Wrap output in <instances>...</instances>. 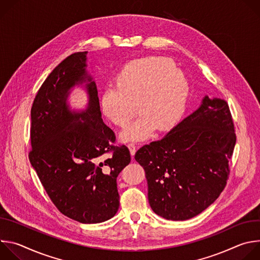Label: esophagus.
I'll use <instances>...</instances> for the list:
<instances>
[{
  "mask_svg": "<svg viewBox=\"0 0 260 260\" xmlns=\"http://www.w3.org/2000/svg\"><path fill=\"white\" fill-rule=\"evenodd\" d=\"M127 147H128V149H129V152H131V154H132V156L134 157V155H135V153H136V151H137V146H136L134 143H129V144L127 145Z\"/></svg>",
  "mask_w": 260,
  "mask_h": 260,
  "instance_id": "obj_1",
  "label": "esophagus"
}]
</instances>
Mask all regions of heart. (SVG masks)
<instances>
[{"instance_id": "obj_1", "label": "heart", "mask_w": 260, "mask_h": 260, "mask_svg": "<svg viewBox=\"0 0 260 260\" xmlns=\"http://www.w3.org/2000/svg\"><path fill=\"white\" fill-rule=\"evenodd\" d=\"M189 83L173 61L148 56L127 62L115 77V86L101 95L103 114L115 125L125 127L138 113L143 114L121 135L124 141H142L158 131L173 127L184 114Z\"/></svg>"}]
</instances>
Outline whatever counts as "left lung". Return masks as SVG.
I'll return each mask as SVG.
<instances>
[{"label": "left lung", "instance_id": "1", "mask_svg": "<svg viewBox=\"0 0 260 260\" xmlns=\"http://www.w3.org/2000/svg\"><path fill=\"white\" fill-rule=\"evenodd\" d=\"M236 141L229 104L205 96L161 140L141 147L135 159L145 171L154 213L183 221L213 204L226 186Z\"/></svg>", "mask_w": 260, "mask_h": 260}]
</instances>
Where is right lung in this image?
<instances>
[{"instance_id":"right-lung-1","label":"right lung","mask_w":260,"mask_h":260,"mask_svg":"<svg viewBox=\"0 0 260 260\" xmlns=\"http://www.w3.org/2000/svg\"><path fill=\"white\" fill-rule=\"evenodd\" d=\"M86 53L66 57L37 92L28 158L60 213L80 223H100L118 211L116 178L131 154L125 145H115L113 131L103 122L96 85L85 71ZM85 81L89 107L71 111L69 89Z\"/></svg>"}]
</instances>
